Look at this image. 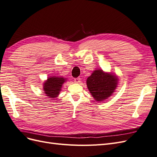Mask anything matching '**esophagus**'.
<instances>
[{
	"instance_id": "obj_1",
	"label": "esophagus",
	"mask_w": 157,
	"mask_h": 157,
	"mask_svg": "<svg viewBox=\"0 0 157 157\" xmlns=\"http://www.w3.org/2000/svg\"><path fill=\"white\" fill-rule=\"evenodd\" d=\"M74 81H75V82H76V83H80V78H75V79H74Z\"/></svg>"
}]
</instances>
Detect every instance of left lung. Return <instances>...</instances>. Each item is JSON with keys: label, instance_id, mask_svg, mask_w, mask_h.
<instances>
[{"label": "left lung", "instance_id": "left-lung-1", "mask_svg": "<svg viewBox=\"0 0 157 157\" xmlns=\"http://www.w3.org/2000/svg\"><path fill=\"white\" fill-rule=\"evenodd\" d=\"M118 82L116 76L96 70L87 78V86L96 101L105 100L113 93Z\"/></svg>", "mask_w": 157, "mask_h": 157}]
</instances>
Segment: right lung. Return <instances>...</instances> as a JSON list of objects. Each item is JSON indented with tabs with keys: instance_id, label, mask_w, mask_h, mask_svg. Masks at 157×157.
<instances>
[{
	"instance_id": "1",
	"label": "right lung",
	"mask_w": 157,
	"mask_h": 157,
	"mask_svg": "<svg viewBox=\"0 0 157 157\" xmlns=\"http://www.w3.org/2000/svg\"><path fill=\"white\" fill-rule=\"evenodd\" d=\"M63 77H52L47 79L44 84V90L46 96L50 98H56L59 95L62 84L65 81Z\"/></svg>"
}]
</instances>
